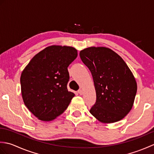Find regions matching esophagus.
<instances>
[{
    "label": "esophagus",
    "mask_w": 154,
    "mask_h": 154,
    "mask_svg": "<svg viewBox=\"0 0 154 154\" xmlns=\"http://www.w3.org/2000/svg\"><path fill=\"white\" fill-rule=\"evenodd\" d=\"M78 93H79L80 95H82V94H83V91L81 90V89H80V90L78 91Z\"/></svg>",
    "instance_id": "esophagus-1"
}]
</instances>
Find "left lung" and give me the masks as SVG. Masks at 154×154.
<instances>
[{
    "instance_id": "left-lung-1",
    "label": "left lung",
    "mask_w": 154,
    "mask_h": 154,
    "mask_svg": "<svg viewBox=\"0 0 154 154\" xmlns=\"http://www.w3.org/2000/svg\"><path fill=\"white\" fill-rule=\"evenodd\" d=\"M79 55L95 87L97 99L91 114L103 123L122 119L132 109L137 92L135 78L125 61L104 47L84 49Z\"/></svg>"
}]
</instances>
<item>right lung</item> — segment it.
<instances>
[{
	"label": "right lung",
	"instance_id": "obj_1",
	"mask_svg": "<svg viewBox=\"0 0 154 154\" xmlns=\"http://www.w3.org/2000/svg\"><path fill=\"white\" fill-rule=\"evenodd\" d=\"M77 57L75 48L51 45L32 59L20 77L21 92L28 110L50 121L67 109L75 94L68 91L67 67Z\"/></svg>",
	"mask_w": 154,
	"mask_h": 154
}]
</instances>
